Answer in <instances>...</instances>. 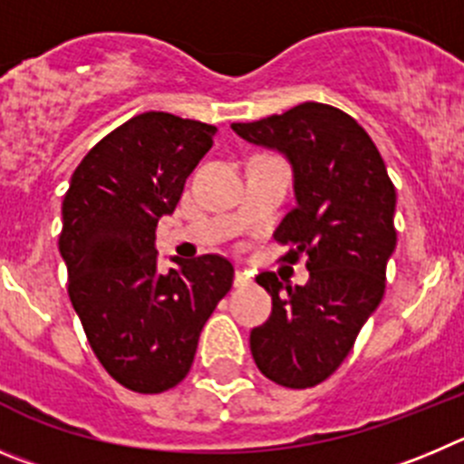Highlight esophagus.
Returning a JSON list of instances; mask_svg holds the SVG:
<instances>
[{
    "mask_svg": "<svg viewBox=\"0 0 464 464\" xmlns=\"http://www.w3.org/2000/svg\"><path fill=\"white\" fill-rule=\"evenodd\" d=\"M233 284H236V289H242V286H249V284H252V277H249L247 273H242V270H236Z\"/></svg>",
    "mask_w": 464,
    "mask_h": 464,
    "instance_id": "1",
    "label": "esophagus"
}]
</instances>
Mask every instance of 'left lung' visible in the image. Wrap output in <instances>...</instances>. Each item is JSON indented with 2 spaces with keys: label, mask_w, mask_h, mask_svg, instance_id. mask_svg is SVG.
<instances>
[{
  "label": "left lung",
  "mask_w": 464,
  "mask_h": 464,
  "mask_svg": "<svg viewBox=\"0 0 464 464\" xmlns=\"http://www.w3.org/2000/svg\"><path fill=\"white\" fill-rule=\"evenodd\" d=\"M249 143L289 157L298 206L284 217L275 240L307 256L310 282L289 286L275 273L256 282L273 312L249 335L263 377L284 388L325 382L353 349L367 316L386 289V263L395 249V187L365 129L344 111L304 102L282 115L236 122Z\"/></svg>",
  "instance_id": "1"
}]
</instances>
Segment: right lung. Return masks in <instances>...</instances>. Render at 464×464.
Here are the masks:
<instances>
[{
    "instance_id": "obj_1",
    "label": "right lung",
    "mask_w": 464,
    "mask_h": 464,
    "mask_svg": "<svg viewBox=\"0 0 464 464\" xmlns=\"http://www.w3.org/2000/svg\"><path fill=\"white\" fill-rule=\"evenodd\" d=\"M212 136V124L140 112L82 157L62 203L71 304L103 370L133 393H164L189 374L203 325L231 291L219 254L157 273L160 217L180 203Z\"/></svg>"
}]
</instances>
